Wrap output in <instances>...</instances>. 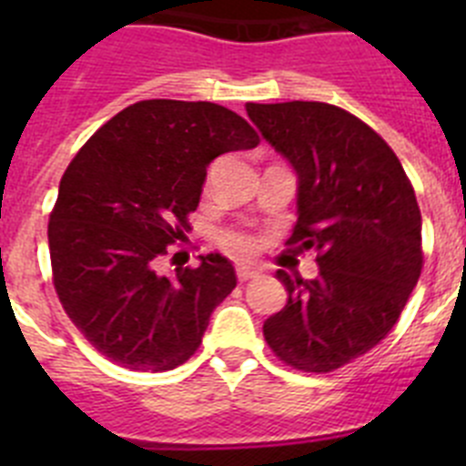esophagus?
I'll use <instances>...</instances> for the list:
<instances>
[{
    "instance_id": "34e87169",
    "label": "esophagus",
    "mask_w": 466,
    "mask_h": 466,
    "mask_svg": "<svg viewBox=\"0 0 466 466\" xmlns=\"http://www.w3.org/2000/svg\"><path fill=\"white\" fill-rule=\"evenodd\" d=\"M254 278H258L257 266H247V263L238 266V279H240V282H247V279H254Z\"/></svg>"
}]
</instances>
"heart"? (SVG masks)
Listing matches in <instances>:
<instances>
[{"mask_svg": "<svg viewBox=\"0 0 466 466\" xmlns=\"http://www.w3.org/2000/svg\"><path fill=\"white\" fill-rule=\"evenodd\" d=\"M219 242L224 249H228L233 254H240V257L252 254L257 249V240L249 233H242V230H226V233H221Z\"/></svg>", "mask_w": 466, "mask_h": 466, "instance_id": "b5f03b06", "label": "heart"}]
</instances>
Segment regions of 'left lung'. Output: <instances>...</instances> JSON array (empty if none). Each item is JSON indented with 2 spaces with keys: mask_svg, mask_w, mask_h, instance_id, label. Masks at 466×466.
<instances>
[{
  "mask_svg": "<svg viewBox=\"0 0 466 466\" xmlns=\"http://www.w3.org/2000/svg\"><path fill=\"white\" fill-rule=\"evenodd\" d=\"M263 139L299 177L294 252H317L319 275L278 270L287 306L263 322L284 364L329 373L366 355L397 324L422 270V217L385 139L327 102L247 105Z\"/></svg>",
  "mask_w": 466,
  "mask_h": 466,
  "instance_id": "8db88e82",
  "label": "left lung"
}]
</instances>
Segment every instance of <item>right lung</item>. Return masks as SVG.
<instances>
[{
  "mask_svg": "<svg viewBox=\"0 0 466 466\" xmlns=\"http://www.w3.org/2000/svg\"><path fill=\"white\" fill-rule=\"evenodd\" d=\"M257 144V130L221 105L142 100L74 156L48 221L53 284L106 360L170 371L203 343L212 310L236 289L233 263L214 252L158 275L156 261L184 240L209 163Z\"/></svg>",
  "mask_w": 466,
  "mask_h": 466,
  "instance_id": "obj_1",
  "label": "right lung"
}]
</instances>
